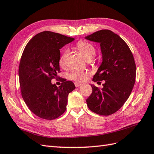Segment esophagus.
<instances>
[{
    "label": "esophagus",
    "instance_id": "esophagus-1",
    "mask_svg": "<svg viewBox=\"0 0 154 154\" xmlns=\"http://www.w3.org/2000/svg\"><path fill=\"white\" fill-rule=\"evenodd\" d=\"M81 83H78V82H75V87H80L81 85Z\"/></svg>",
    "mask_w": 154,
    "mask_h": 154
}]
</instances>
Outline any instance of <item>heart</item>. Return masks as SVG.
<instances>
[{"mask_svg": "<svg viewBox=\"0 0 154 154\" xmlns=\"http://www.w3.org/2000/svg\"><path fill=\"white\" fill-rule=\"evenodd\" d=\"M76 48H77V50L82 54L83 57L85 58V60L87 61L92 60L96 54L95 48H94V47L92 44L89 43V42L85 41L79 42L76 45ZM68 55L69 53L67 50H65L63 52V54H61L60 58V60H59V63H60V65L61 67H66ZM87 76V72L79 71L76 70L72 71L68 75L69 79L71 80L79 81V82L85 80Z\"/></svg>", "mask_w": 154, "mask_h": 154, "instance_id": "b5f03b06", "label": "heart"}]
</instances>
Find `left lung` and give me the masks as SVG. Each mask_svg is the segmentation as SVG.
Instances as JSON below:
<instances>
[{
	"mask_svg": "<svg viewBox=\"0 0 154 154\" xmlns=\"http://www.w3.org/2000/svg\"><path fill=\"white\" fill-rule=\"evenodd\" d=\"M85 38L100 44L103 61L93 81H104L101 89L91 85L93 92L87 99V106L94 113L109 116L119 110L131 94L136 79L134 59L126 42L109 30Z\"/></svg>",
	"mask_w": 154,
	"mask_h": 154,
	"instance_id": "1",
	"label": "left lung"
}]
</instances>
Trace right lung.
<instances>
[{
    "label": "right lung",
    "mask_w": 154,
    "mask_h": 154,
    "mask_svg": "<svg viewBox=\"0 0 154 154\" xmlns=\"http://www.w3.org/2000/svg\"><path fill=\"white\" fill-rule=\"evenodd\" d=\"M75 40L58 33L44 31L29 41L22 55L18 75L25 103L37 116L57 119L66 110L68 94L75 89L64 80L57 87L51 79L60 73V49Z\"/></svg>",
    "instance_id": "add662e5"
}]
</instances>
